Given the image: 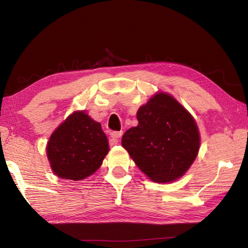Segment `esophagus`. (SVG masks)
I'll list each match as a JSON object with an SVG mask.
<instances>
[{
	"label": "esophagus",
	"mask_w": 248,
	"mask_h": 248,
	"mask_svg": "<svg viewBox=\"0 0 248 248\" xmlns=\"http://www.w3.org/2000/svg\"><path fill=\"white\" fill-rule=\"evenodd\" d=\"M123 132L122 131H112L110 134V140L112 143H119L120 142V138L122 137Z\"/></svg>",
	"instance_id": "esophagus-1"
}]
</instances>
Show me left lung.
<instances>
[{
  "instance_id": "8db88e82",
  "label": "left lung",
  "mask_w": 248,
  "mask_h": 248,
  "mask_svg": "<svg viewBox=\"0 0 248 248\" xmlns=\"http://www.w3.org/2000/svg\"><path fill=\"white\" fill-rule=\"evenodd\" d=\"M139 124L125 132L122 146L143 173L156 183L184 176L200 148L194 117L167 93H156L137 112Z\"/></svg>"
}]
</instances>
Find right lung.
Returning <instances> with one entry per match:
<instances>
[{"instance_id": "obj_1", "label": "right lung", "mask_w": 248, "mask_h": 248, "mask_svg": "<svg viewBox=\"0 0 248 248\" xmlns=\"http://www.w3.org/2000/svg\"><path fill=\"white\" fill-rule=\"evenodd\" d=\"M109 150L101 124L85 110L74 111L54 130L46 153L56 176L81 181L92 176L102 165Z\"/></svg>"}]
</instances>
